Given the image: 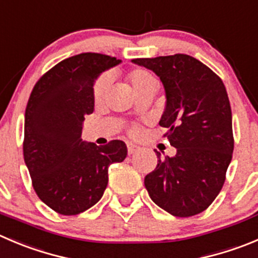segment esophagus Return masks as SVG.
<instances>
[{"mask_svg":"<svg viewBox=\"0 0 258 258\" xmlns=\"http://www.w3.org/2000/svg\"><path fill=\"white\" fill-rule=\"evenodd\" d=\"M139 149H141V148H139L138 146H136V144H133V143H127V153H129V154L136 153V152H138Z\"/></svg>","mask_w":258,"mask_h":258,"instance_id":"1","label":"esophagus"}]
</instances>
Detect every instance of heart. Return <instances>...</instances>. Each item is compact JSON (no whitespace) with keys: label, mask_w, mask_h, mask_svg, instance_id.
Masks as SVG:
<instances>
[{"label":"heart","mask_w":258,"mask_h":258,"mask_svg":"<svg viewBox=\"0 0 258 258\" xmlns=\"http://www.w3.org/2000/svg\"><path fill=\"white\" fill-rule=\"evenodd\" d=\"M127 81L131 83L132 88H133L134 94H139L142 91L149 90V88L156 87V80L153 78V76L146 70H134L132 71L129 75H127ZM110 83V77L109 76L104 75L96 81L94 87V97L96 101H100L102 99V96L105 95V91H106L107 86Z\"/></svg>","instance_id":"b5f03b06"}]
</instances>
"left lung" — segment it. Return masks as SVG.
<instances>
[{
	"label": "left lung",
	"instance_id": "left-lung-1",
	"mask_svg": "<svg viewBox=\"0 0 258 258\" xmlns=\"http://www.w3.org/2000/svg\"><path fill=\"white\" fill-rule=\"evenodd\" d=\"M132 62L161 80L166 107L159 125L176 148L162 158L144 185L159 208L173 217L204 212L223 187L232 161V111L222 80L187 54L141 58Z\"/></svg>",
	"mask_w": 258,
	"mask_h": 258
}]
</instances>
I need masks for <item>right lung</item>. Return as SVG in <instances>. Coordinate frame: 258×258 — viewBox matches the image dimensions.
Segmentation results:
<instances>
[{"mask_svg": "<svg viewBox=\"0 0 258 258\" xmlns=\"http://www.w3.org/2000/svg\"><path fill=\"white\" fill-rule=\"evenodd\" d=\"M121 60L82 53L54 66L34 86L25 111L24 159L39 199L54 212L76 215L94 207L109 181V166L127 154L122 141L96 146L81 138L94 111V85Z\"/></svg>", "mask_w": 258, "mask_h": 258, "instance_id": "obj_1", "label": "right lung"}]
</instances>
